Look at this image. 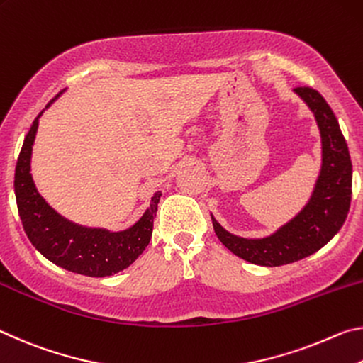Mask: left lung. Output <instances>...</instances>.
Here are the masks:
<instances>
[{"label": "left lung", "mask_w": 363, "mask_h": 363, "mask_svg": "<svg viewBox=\"0 0 363 363\" xmlns=\"http://www.w3.org/2000/svg\"><path fill=\"white\" fill-rule=\"evenodd\" d=\"M294 91L315 114L322 135V172L308 204L277 233L262 240H246L231 235L212 218L213 230L222 245L251 264L278 267L307 257L340 231L349 212L352 164L337 118L317 90L298 86Z\"/></svg>", "instance_id": "left-lung-1"}]
</instances>
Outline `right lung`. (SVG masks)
I'll list each match as a JSON object with an SVG mask.
<instances>
[{
	"mask_svg": "<svg viewBox=\"0 0 363 363\" xmlns=\"http://www.w3.org/2000/svg\"><path fill=\"white\" fill-rule=\"evenodd\" d=\"M51 103L52 99L48 106ZM38 117L23 140L14 174L17 211L28 240L52 264L80 275L109 277L127 269L150 245L160 191L154 194L152 204L140 222L125 231L109 233L64 220L38 194L30 175V154Z\"/></svg>",
	"mask_w": 363,
	"mask_h": 363,
	"instance_id": "1",
	"label": "right lung"
}]
</instances>
